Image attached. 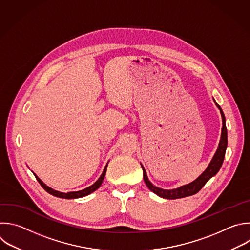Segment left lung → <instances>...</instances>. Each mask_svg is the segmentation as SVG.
<instances>
[{
  "instance_id": "8db88e82",
  "label": "left lung",
  "mask_w": 250,
  "mask_h": 250,
  "mask_svg": "<svg viewBox=\"0 0 250 250\" xmlns=\"http://www.w3.org/2000/svg\"><path fill=\"white\" fill-rule=\"evenodd\" d=\"M215 103H216V101H215ZM216 106L219 108V110L221 112L223 127H222L221 139H220V142H219L218 149H217L213 159L211 160L207 169L195 181H193L192 183H190L188 185L180 187V188H175V189H163V188H159L153 186L150 183V181L148 180L146 171H145L143 166L141 165V168H142V171H143L144 182H145L147 188L152 192H154L155 194H157L160 197H163L165 199H178V198L190 196V195H193V194L197 193L205 186V184L219 172L220 168L222 167V164H223L225 154H226V149H227V146H228V132H227L225 115H224L221 107L217 103H216Z\"/></svg>"
}]
</instances>
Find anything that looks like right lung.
Instances as JSON below:
<instances>
[{"instance_id": "1", "label": "right lung", "mask_w": 250, "mask_h": 250, "mask_svg": "<svg viewBox=\"0 0 250 250\" xmlns=\"http://www.w3.org/2000/svg\"><path fill=\"white\" fill-rule=\"evenodd\" d=\"M107 167H108V163H107V165L105 166V168H104V170H103V173H102V175L100 176V178L98 179V181L95 182L92 186H90V187H88V188H84V189H82V190H79V191H71V192H67V193H63V192H60V191L54 190L53 188H49L48 186H46L35 174H34V176H35L36 180L39 182V184L41 185V187H42L48 193H50V194H52V195H54V196H56V197H60V198L74 199V198H80V197H83V196H86V195H88V194L94 192L96 189H98V188H100V186L102 185L103 180H104V178H105L106 171H107Z\"/></svg>"}]
</instances>
